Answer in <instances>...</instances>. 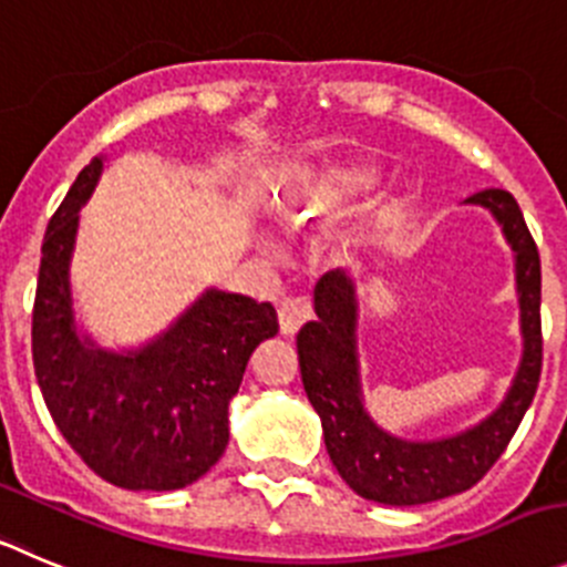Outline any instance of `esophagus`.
<instances>
[{
	"mask_svg": "<svg viewBox=\"0 0 567 567\" xmlns=\"http://www.w3.org/2000/svg\"><path fill=\"white\" fill-rule=\"evenodd\" d=\"M308 308L301 301H282L279 305V330H282V336H296L299 327L308 321Z\"/></svg>",
	"mask_w": 567,
	"mask_h": 567,
	"instance_id": "obj_1",
	"label": "esophagus"
}]
</instances>
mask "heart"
<instances>
[{"label":"heart","instance_id":"obj_1","mask_svg":"<svg viewBox=\"0 0 567 567\" xmlns=\"http://www.w3.org/2000/svg\"><path fill=\"white\" fill-rule=\"evenodd\" d=\"M369 184H372V173L363 171V167H349V171H332L313 178H301L285 195L282 218L290 220V224H310L316 215H321L338 198L358 193V189L369 187Z\"/></svg>","mask_w":567,"mask_h":567}]
</instances>
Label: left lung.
<instances>
[{
  "label": "left lung",
  "instance_id": "8db88e82",
  "mask_svg": "<svg viewBox=\"0 0 567 567\" xmlns=\"http://www.w3.org/2000/svg\"><path fill=\"white\" fill-rule=\"evenodd\" d=\"M467 204H481L498 218L515 251L517 296L523 321V361L501 409L481 425L439 442H405L380 431L361 403L355 358V290L343 271L316 285V316L296 336L301 383L321 416L332 464L361 498L385 506H416L458 495L478 484L506 451L532 405L543 372L539 324V251L523 212L506 189H481Z\"/></svg>",
  "mask_w": 567,
  "mask_h": 567
}]
</instances>
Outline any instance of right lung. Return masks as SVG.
<instances>
[{
    "mask_svg": "<svg viewBox=\"0 0 567 567\" xmlns=\"http://www.w3.org/2000/svg\"><path fill=\"white\" fill-rule=\"evenodd\" d=\"M100 171L94 156L47 226L33 305L35 380L61 436L100 478L123 489H182L224 456L229 400L254 349L279 332L277 310L206 290L140 352L114 355L81 341L69 257Z\"/></svg>",
    "mask_w": 567,
    "mask_h": 567,
    "instance_id": "obj_1",
    "label": "right lung"
}]
</instances>
